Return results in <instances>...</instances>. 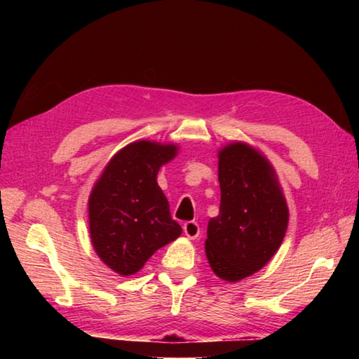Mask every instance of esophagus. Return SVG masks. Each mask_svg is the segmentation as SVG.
Returning a JSON list of instances; mask_svg holds the SVG:
<instances>
[{"label": "esophagus", "mask_w": 359, "mask_h": 359, "mask_svg": "<svg viewBox=\"0 0 359 359\" xmlns=\"http://www.w3.org/2000/svg\"><path fill=\"white\" fill-rule=\"evenodd\" d=\"M184 233L190 239H196L198 236H199V233H201V228H199L198 222H187L184 224Z\"/></svg>", "instance_id": "34e87169"}]
</instances>
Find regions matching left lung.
<instances>
[{
	"label": "left lung",
	"instance_id": "1",
	"mask_svg": "<svg viewBox=\"0 0 359 359\" xmlns=\"http://www.w3.org/2000/svg\"><path fill=\"white\" fill-rule=\"evenodd\" d=\"M220 214L210 218L205 255L215 274L238 282L274 257L288 226V208L276 172L247 144L218 154Z\"/></svg>",
	"mask_w": 359,
	"mask_h": 359
}]
</instances>
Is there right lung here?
<instances>
[{"instance_id":"obj_1","label":"right lung","mask_w":359,"mask_h":359,"mask_svg":"<svg viewBox=\"0 0 359 359\" xmlns=\"http://www.w3.org/2000/svg\"><path fill=\"white\" fill-rule=\"evenodd\" d=\"M175 145L137 141L115 154L88 199L90 236L98 257L120 276L142 269L158 248L182 234L156 174Z\"/></svg>"}]
</instances>
